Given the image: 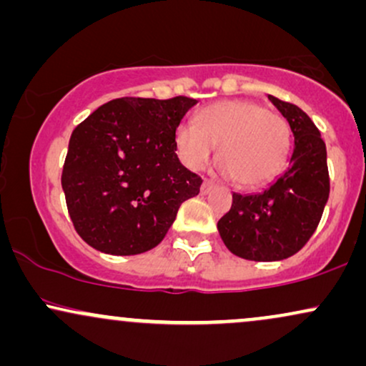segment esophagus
<instances>
[{
  "instance_id": "obj_1",
  "label": "esophagus",
  "mask_w": 366,
  "mask_h": 366,
  "mask_svg": "<svg viewBox=\"0 0 366 366\" xmlns=\"http://www.w3.org/2000/svg\"><path fill=\"white\" fill-rule=\"evenodd\" d=\"M215 186H217V184L213 182V180L204 179L203 180V186H201V194H208V192L212 191V189H215Z\"/></svg>"
}]
</instances>
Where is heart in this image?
<instances>
[{"label": "heart", "mask_w": 366, "mask_h": 366, "mask_svg": "<svg viewBox=\"0 0 366 366\" xmlns=\"http://www.w3.org/2000/svg\"><path fill=\"white\" fill-rule=\"evenodd\" d=\"M179 157L192 170L208 165L218 146L222 172L237 186L256 187L274 180L287 163L291 129L263 104L230 99L197 112L196 125L175 130Z\"/></svg>", "instance_id": "obj_1"}]
</instances>
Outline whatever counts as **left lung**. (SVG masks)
Returning <instances> with one entry per match:
<instances>
[{
	"label": "left lung",
	"instance_id": "left-lung-1",
	"mask_svg": "<svg viewBox=\"0 0 366 366\" xmlns=\"http://www.w3.org/2000/svg\"><path fill=\"white\" fill-rule=\"evenodd\" d=\"M268 99L291 127V165L262 192H234L232 207L217 224L230 253L251 262H279L296 254L317 230L330 192L320 130L296 104L275 96Z\"/></svg>",
	"mask_w": 366,
	"mask_h": 366
}]
</instances>
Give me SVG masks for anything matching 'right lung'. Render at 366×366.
Wrapping results in <instances>:
<instances>
[{"label": "right lung", "instance_id": "obj_1", "mask_svg": "<svg viewBox=\"0 0 366 366\" xmlns=\"http://www.w3.org/2000/svg\"><path fill=\"white\" fill-rule=\"evenodd\" d=\"M197 102L119 98L74 129L61 187L72 224L108 254H139L163 241L199 175L177 157L175 130Z\"/></svg>", "mask_w": 366, "mask_h": 366}]
</instances>
